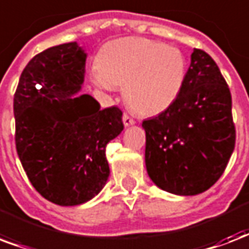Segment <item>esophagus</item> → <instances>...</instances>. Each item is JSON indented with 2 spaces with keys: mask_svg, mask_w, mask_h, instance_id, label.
<instances>
[{
  "mask_svg": "<svg viewBox=\"0 0 249 249\" xmlns=\"http://www.w3.org/2000/svg\"><path fill=\"white\" fill-rule=\"evenodd\" d=\"M123 123H124L125 126H129V125H133V124H134L136 121L133 120L132 117L129 116V115H126V113H125L124 116H123Z\"/></svg>",
  "mask_w": 249,
  "mask_h": 249,
  "instance_id": "obj_1",
  "label": "esophagus"
}]
</instances>
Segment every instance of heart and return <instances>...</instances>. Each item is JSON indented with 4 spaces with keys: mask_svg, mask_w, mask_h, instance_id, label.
Masks as SVG:
<instances>
[{
    "mask_svg": "<svg viewBox=\"0 0 249 249\" xmlns=\"http://www.w3.org/2000/svg\"><path fill=\"white\" fill-rule=\"evenodd\" d=\"M94 82L111 90L124 87L133 111L155 116L175 103L187 77L181 51L145 37H123L104 44L96 57Z\"/></svg>",
    "mask_w": 249,
    "mask_h": 249,
    "instance_id": "obj_1",
    "label": "heart"
}]
</instances>
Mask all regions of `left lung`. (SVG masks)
<instances>
[{
	"label": "left lung",
	"instance_id": "8db88e82",
	"mask_svg": "<svg viewBox=\"0 0 249 249\" xmlns=\"http://www.w3.org/2000/svg\"><path fill=\"white\" fill-rule=\"evenodd\" d=\"M231 104L230 89L215 61L195 48L179 98L142 123L146 170L155 185L195 196L217 183L235 147Z\"/></svg>",
	"mask_w": 249,
	"mask_h": 249
}]
</instances>
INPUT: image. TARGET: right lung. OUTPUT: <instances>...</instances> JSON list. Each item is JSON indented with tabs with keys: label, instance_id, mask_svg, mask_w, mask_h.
Returning <instances> with one entry per match:
<instances>
[{
	"label": "right lung",
	"instance_id": "obj_1",
	"mask_svg": "<svg viewBox=\"0 0 249 249\" xmlns=\"http://www.w3.org/2000/svg\"><path fill=\"white\" fill-rule=\"evenodd\" d=\"M86 53L65 43L32 57L14 94L15 146L23 170L45 200L74 206L91 200L109 176L106 146L124 129L116 106L79 95Z\"/></svg>",
	"mask_w": 249,
	"mask_h": 249
}]
</instances>
